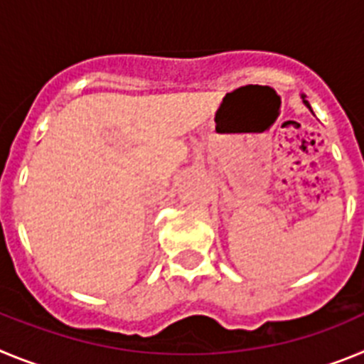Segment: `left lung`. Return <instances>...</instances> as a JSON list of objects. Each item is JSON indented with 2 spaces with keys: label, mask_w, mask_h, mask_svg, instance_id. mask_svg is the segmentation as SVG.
Segmentation results:
<instances>
[{
  "label": "left lung",
  "mask_w": 364,
  "mask_h": 364,
  "mask_svg": "<svg viewBox=\"0 0 364 364\" xmlns=\"http://www.w3.org/2000/svg\"><path fill=\"white\" fill-rule=\"evenodd\" d=\"M301 98H302V102H304V105H306V107H308V109H311V107H310V104H308V100H306V96H304V95H301Z\"/></svg>",
  "instance_id": "obj_1"
}]
</instances>
